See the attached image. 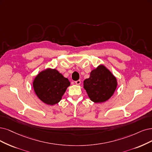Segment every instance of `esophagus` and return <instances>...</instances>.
Segmentation results:
<instances>
[{"mask_svg": "<svg viewBox=\"0 0 152 152\" xmlns=\"http://www.w3.org/2000/svg\"><path fill=\"white\" fill-rule=\"evenodd\" d=\"M75 83L76 84V85H80V84H81V80H77V81H75Z\"/></svg>", "mask_w": 152, "mask_h": 152, "instance_id": "1", "label": "esophagus"}]
</instances>
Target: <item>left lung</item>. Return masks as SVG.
Wrapping results in <instances>:
<instances>
[{"label":"left lung","instance_id":"obj_1","mask_svg":"<svg viewBox=\"0 0 152 152\" xmlns=\"http://www.w3.org/2000/svg\"><path fill=\"white\" fill-rule=\"evenodd\" d=\"M116 87V78L102 64L91 71L89 77L84 81V88L94 103H103L109 99Z\"/></svg>","mask_w":152,"mask_h":152}]
</instances>
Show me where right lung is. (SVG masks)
I'll return each mask as SVG.
<instances>
[{"label":"right lung","mask_w":152,"mask_h":152,"mask_svg":"<svg viewBox=\"0 0 152 152\" xmlns=\"http://www.w3.org/2000/svg\"><path fill=\"white\" fill-rule=\"evenodd\" d=\"M70 82L56 69H46L36 76L33 88L37 97L44 103L54 105L59 103Z\"/></svg>","instance_id":"1"}]
</instances>
